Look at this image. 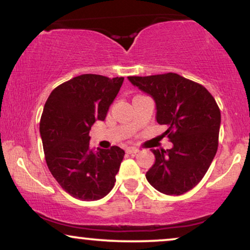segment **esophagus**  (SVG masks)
I'll return each instance as SVG.
<instances>
[{"label":"esophagus","mask_w":250,"mask_h":250,"mask_svg":"<svg viewBox=\"0 0 250 250\" xmlns=\"http://www.w3.org/2000/svg\"><path fill=\"white\" fill-rule=\"evenodd\" d=\"M138 151H139V149L134 148V146H127V148H126V152L127 153H135Z\"/></svg>","instance_id":"34e87169"}]
</instances>
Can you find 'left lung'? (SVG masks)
Returning a JSON list of instances; mask_svg holds the SVG:
<instances>
[{"instance_id": "1", "label": "left lung", "mask_w": 250, "mask_h": 250, "mask_svg": "<svg viewBox=\"0 0 250 250\" xmlns=\"http://www.w3.org/2000/svg\"><path fill=\"white\" fill-rule=\"evenodd\" d=\"M153 99L156 121L166 125L173 146L151 149L155 164L146 174L159 192L180 196L193 189L209 168L218 146L221 111L203 85L167 73L127 77Z\"/></svg>"}]
</instances>
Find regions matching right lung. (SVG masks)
I'll list each match as a JSON object with an SVG mask.
<instances>
[{"label":"right lung","instance_id":"obj_1","mask_svg":"<svg viewBox=\"0 0 250 250\" xmlns=\"http://www.w3.org/2000/svg\"><path fill=\"white\" fill-rule=\"evenodd\" d=\"M124 82L84 74L51 92L40 122V134L51 174L71 197L99 200L110 192L125 151L90 148V129L104 122Z\"/></svg>","mask_w":250,"mask_h":250}]
</instances>
